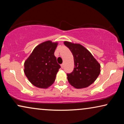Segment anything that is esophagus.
I'll use <instances>...</instances> for the list:
<instances>
[{
	"label": "esophagus",
	"instance_id": "1",
	"mask_svg": "<svg viewBox=\"0 0 124 124\" xmlns=\"http://www.w3.org/2000/svg\"><path fill=\"white\" fill-rule=\"evenodd\" d=\"M64 63H63V64H62V65H61V67H62V68H64Z\"/></svg>",
	"mask_w": 124,
	"mask_h": 124
}]
</instances>
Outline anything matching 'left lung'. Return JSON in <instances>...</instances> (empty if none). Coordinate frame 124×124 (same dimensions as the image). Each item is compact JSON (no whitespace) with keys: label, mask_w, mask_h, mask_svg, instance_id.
<instances>
[{"label":"left lung","mask_w":124,"mask_h":124,"mask_svg":"<svg viewBox=\"0 0 124 124\" xmlns=\"http://www.w3.org/2000/svg\"><path fill=\"white\" fill-rule=\"evenodd\" d=\"M74 57L73 72L67 73L69 84L76 89L87 87L96 80L101 73V65L90 52L80 44L65 41Z\"/></svg>","instance_id":"left-lung-1"}]
</instances>
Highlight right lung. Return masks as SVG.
I'll return each instance as SVG.
<instances>
[{"label":"right lung","instance_id":"right-lung-1","mask_svg":"<svg viewBox=\"0 0 124 124\" xmlns=\"http://www.w3.org/2000/svg\"><path fill=\"white\" fill-rule=\"evenodd\" d=\"M57 46V42H44L35 47L25 62V74L34 86L46 89L55 81L60 68L54 55Z\"/></svg>","mask_w":124,"mask_h":124}]
</instances>
